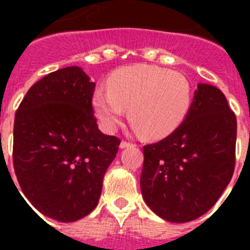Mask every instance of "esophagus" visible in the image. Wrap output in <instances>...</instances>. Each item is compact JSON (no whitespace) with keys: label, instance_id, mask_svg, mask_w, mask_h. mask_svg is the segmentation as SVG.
<instances>
[{"label":"esophagus","instance_id":"34e87169","mask_svg":"<svg viewBox=\"0 0 250 250\" xmlns=\"http://www.w3.org/2000/svg\"><path fill=\"white\" fill-rule=\"evenodd\" d=\"M129 146H134V144H132V143H129V141H124V140L120 143L121 149H125V147H129Z\"/></svg>","mask_w":250,"mask_h":250}]
</instances>
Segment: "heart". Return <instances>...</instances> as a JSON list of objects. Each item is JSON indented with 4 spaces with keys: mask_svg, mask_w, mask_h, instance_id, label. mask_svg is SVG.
I'll use <instances>...</instances> for the list:
<instances>
[{
    "mask_svg": "<svg viewBox=\"0 0 250 250\" xmlns=\"http://www.w3.org/2000/svg\"><path fill=\"white\" fill-rule=\"evenodd\" d=\"M191 86L184 75L150 65L123 67L110 76L107 91L92 98L95 114L106 131H114L127 109L132 129L160 139L175 131L187 118Z\"/></svg>",
    "mask_w": 250,
    "mask_h": 250,
    "instance_id": "b5f03b06",
    "label": "heart"
}]
</instances>
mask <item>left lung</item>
I'll use <instances>...</instances> for the list:
<instances>
[{"label":"left lung","mask_w":250,"mask_h":250,"mask_svg":"<svg viewBox=\"0 0 250 250\" xmlns=\"http://www.w3.org/2000/svg\"><path fill=\"white\" fill-rule=\"evenodd\" d=\"M235 141L237 118L224 94L198 83L182 125L144 146L140 189L147 207L170 223L207 213L233 176Z\"/></svg>","instance_id":"8db88e82"}]
</instances>
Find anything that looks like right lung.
I'll return each mask as SVG.
<instances>
[{
    "label": "right lung",
    "mask_w": 250,
    "mask_h": 250,
    "mask_svg": "<svg viewBox=\"0 0 250 250\" xmlns=\"http://www.w3.org/2000/svg\"><path fill=\"white\" fill-rule=\"evenodd\" d=\"M94 89L81 67L61 68L31 86L15 116L13 167L20 188L40 213L57 222H76L96 208L120 145L99 130Z\"/></svg>",
    "instance_id": "add662e5"
}]
</instances>
